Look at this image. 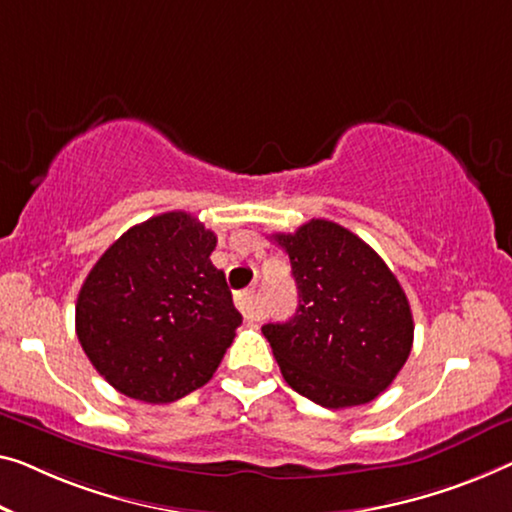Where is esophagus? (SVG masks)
Instances as JSON below:
<instances>
[{
	"label": "esophagus",
	"instance_id": "obj_1",
	"mask_svg": "<svg viewBox=\"0 0 512 512\" xmlns=\"http://www.w3.org/2000/svg\"><path fill=\"white\" fill-rule=\"evenodd\" d=\"M236 308L246 319H257V296L255 292H243L236 296Z\"/></svg>",
	"mask_w": 512,
	"mask_h": 512
}]
</instances>
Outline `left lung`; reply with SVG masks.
I'll use <instances>...</instances> for the list:
<instances>
[{
  "instance_id": "obj_1",
  "label": "left lung",
  "mask_w": 512,
  "mask_h": 512,
  "mask_svg": "<svg viewBox=\"0 0 512 512\" xmlns=\"http://www.w3.org/2000/svg\"><path fill=\"white\" fill-rule=\"evenodd\" d=\"M292 262L299 308L266 324L282 377L326 409L375 400L398 377L414 342L407 294L384 259L354 232L312 218L273 234Z\"/></svg>"
}]
</instances>
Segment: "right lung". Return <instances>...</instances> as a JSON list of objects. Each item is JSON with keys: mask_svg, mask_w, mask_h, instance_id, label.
<instances>
[{"mask_svg": "<svg viewBox=\"0 0 512 512\" xmlns=\"http://www.w3.org/2000/svg\"><path fill=\"white\" fill-rule=\"evenodd\" d=\"M213 248L200 220L167 211L121 234L89 271L75 333L119 393L167 404L213 377L241 324Z\"/></svg>", "mask_w": 512, "mask_h": 512, "instance_id": "obj_1", "label": "right lung"}]
</instances>
